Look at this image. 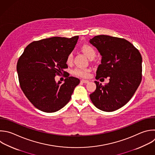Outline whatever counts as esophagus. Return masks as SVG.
Here are the masks:
<instances>
[{
    "mask_svg": "<svg viewBox=\"0 0 155 155\" xmlns=\"http://www.w3.org/2000/svg\"><path fill=\"white\" fill-rule=\"evenodd\" d=\"M81 81L83 83H89V81L87 80H81Z\"/></svg>",
    "mask_w": 155,
    "mask_h": 155,
    "instance_id": "esophagus-1",
    "label": "esophagus"
}]
</instances>
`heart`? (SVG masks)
Segmentation results:
<instances>
[{"label":"heart","instance_id":"heart-1","mask_svg":"<svg viewBox=\"0 0 155 155\" xmlns=\"http://www.w3.org/2000/svg\"><path fill=\"white\" fill-rule=\"evenodd\" d=\"M82 50L83 52L86 55L89 59L94 58L97 55V52L95 49L91 45L85 44L82 46ZM74 55L73 53H70L66 58V63L68 64H71L73 61ZM89 69L82 68V67H77L73 71V74L77 76L81 77H87L89 75Z\"/></svg>","mask_w":155,"mask_h":155}]
</instances>
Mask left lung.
Instances as JSON below:
<instances>
[{"instance_id": "1", "label": "left lung", "mask_w": 155, "mask_h": 155, "mask_svg": "<svg viewBox=\"0 0 155 155\" xmlns=\"http://www.w3.org/2000/svg\"><path fill=\"white\" fill-rule=\"evenodd\" d=\"M89 42L101 56L95 78L110 77L105 86L95 81L96 89L89 95L90 98L101 111H116L127 104L141 82V55L123 38L101 35L90 39Z\"/></svg>"}]
</instances>
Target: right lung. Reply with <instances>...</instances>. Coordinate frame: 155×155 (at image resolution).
Returning <instances> with one entry per match:
<instances>
[{
    "label": "right lung",
    "mask_w": 155,
    "mask_h": 155,
    "mask_svg": "<svg viewBox=\"0 0 155 155\" xmlns=\"http://www.w3.org/2000/svg\"><path fill=\"white\" fill-rule=\"evenodd\" d=\"M78 36L51 37L28 45L17 63L20 86L31 104L45 113H54L69 101L80 80L68 77L56 82L57 75L68 68L66 58L74 50Z\"/></svg>",
    "instance_id": "1"
}]
</instances>
